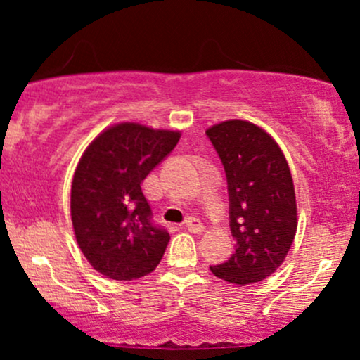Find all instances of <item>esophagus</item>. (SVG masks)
<instances>
[{
    "instance_id": "obj_1",
    "label": "esophagus",
    "mask_w": 360,
    "mask_h": 360,
    "mask_svg": "<svg viewBox=\"0 0 360 360\" xmlns=\"http://www.w3.org/2000/svg\"><path fill=\"white\" fill-rule=\"evenodd\" d=\"M186 229L193 233L205 232V225L198 220V218H188V220H186Z\"/></svg>"
}]
</instances>
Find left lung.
I'll return each instance as SVG.
<instances>
[{
	"label": "left lung",
	"mask_w": 360,
	"mask_h": 360,
	"mask_svg": "<svg viewBox=\"0 0 360 360\" xmlns=\"http://www.w3.org/2000/svg\"><path fill=\"white\" fill-rule=\"evenodd\" d=\"M229 188L235 252L212 266L238 286L259 283L283 264L296 235V196L286 157L269 134L250 122L229 120L206 130Z\"/></svg>",
	"instance_id": "left-lung-1"
}]
</instances>
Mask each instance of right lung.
Returning <instances> with one entry per match:
<instances>
[{
  "label": "right lung",
  "instance_id": "right-lung-1",
  "mask_svg": "<svg viewBox=\"0 0 360 360\" xmlns=\"http://www.w3.org/2000/svg\"><path fill=\"white\" fill-rule=\"evenodd\" d=\"M179 137V131L120 123L82 154L71 188L72 226L84 257L106 278L139 279L162 259L171 237L152 220L140 184Z\"/></svg>",
  "mask_w": 360,
  "mask_h": 360
}]
</instances>
